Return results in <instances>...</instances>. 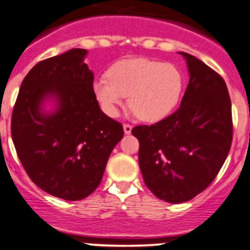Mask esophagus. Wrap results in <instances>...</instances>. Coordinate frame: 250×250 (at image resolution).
<instances>
[{
    "mask_svg": "<svg viewBox=\"0 0 250 250\" xmlns=\"http://www.w3.org/2000/svg\"><path fill=\"white\" fill-rule=\"evenodd\" d=\"M123 129H125V134H129V133L132 132V125H130L129 123H125V125H123Z\"/></svg>",
    "mask_w": 250,
    "mask_h": 250,
    "instance_id": "34e87169",
    "label": "esophagus"
}]
</instances>
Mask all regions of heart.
Listing matches in <instances>:
<instances>
[{"label":"heart","mask_w":250,"mask_h":250,"mask_svg":"<svg viewBox=\"0 0 250 250\" xmlns=\"http://www.w3.org/2000/svg\"><path fill=\"white\" fill-rule=\"evenodd\" d=\"M184 78L174 64L149 59H127L111 67L93 85L97 100L109 116H117L125 96L134 113L146 122H157L176 107Z\"/></svg>","instance_id":"obj_1"}]
</instances>
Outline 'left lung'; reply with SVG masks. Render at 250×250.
Returning <instances> with one entry per match:
<instances>
[{"label": "left lung", "mask_w": 250, "mask_h": 250, "mask_svg": "<svg viewBox=\"0 0 250 250\" xmlns=\"http://www.w3.org/2000/svg\"><path fill=\"white\" fill-rule=\"evenodd\" d=\"M190 81L181 104L164 120L136 125L139 167L158 199L181 204L206 190L232 146V104L218 72L188 53Z\"/></svg>", "instance_id": "8db88e82"}]
</instances>
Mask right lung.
Segmentation results:
<instances>
[{
	"instance_id": "1",
	"label": "right lung",
	"mask_w": 250,
	"mask_h": 250,
	"mask_svg": "<svg viewBox=\"0 0 250 250\" xmlns=\"http://www.w3.org/2000/svg\"><path fill=\"white\" fill-rule=\"evenodd\" d=\"M87 51L71 49L42 60L23 79L11 120V134L25 172L50 195L76 201L100 185L109 154L123 138V127L100 109ZM55 96L54 114L40 111Z\"/></svg>"
}]
</instances>
